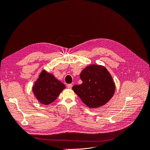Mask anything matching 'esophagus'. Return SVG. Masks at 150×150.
I'll return each instance as SVG.
<instances>
[{"label": "esophagus", "mask_w": 150, "mask_h": 150, "mask_svg": "<svg viewBox=\"0 0 150 150\" xmlns=\"http://www.w3.org/2000/svg\"><path fill=\"white\" fill-rule=\"evenodd\" d=\"M67 88H69V89H71V88H72V86H73V85H72L71 84H68L67 85Z\"/></svg>", "instance_id": "1"}]
</instances>
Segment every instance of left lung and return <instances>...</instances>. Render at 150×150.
Instances as JSON below:
<instances>
[{
    "label": "left lung",
    "mask_w": 150,
    "mask_h": 150,
    "mask_svg": "<svg viewBox=\"0 0 150 150\" xmlns=\"http://www.w3.org/2000/svg\"><path fill=\"white\" fill-rule=\"evenodd\" d=\"M80 76L83 83L74 86L72 89L88 107L103 106L114 95L115 83L104 67L90 65L83 69Z\"/></svg>",
    "instance_id": "left-lung-1"
}]
</instances>
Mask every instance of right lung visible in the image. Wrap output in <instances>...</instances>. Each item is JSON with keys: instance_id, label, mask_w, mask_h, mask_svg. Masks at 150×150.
<instances>
[{"instance_id": "1", "label": "right lung", "mask_w": 150, "mask_h": 150, "mask_svg": "<svg viewBox=\"0 0 150 150\" xmlns=\"http://www.w3.org/2000/svg\"><path fill=\"white\" fill-rule=\"evenodd\" d=\"M65 86L54 76L42 70L33 87L36 98L41 104L48 105L54 102Z\"/></svg>"}]
</instances>
